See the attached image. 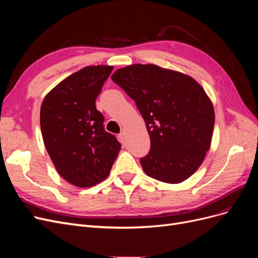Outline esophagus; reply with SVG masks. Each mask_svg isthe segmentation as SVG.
I'll return each mask as SVG.
<instances>
[{"instance_id": "obj_1", "label": "esophagus", "mask_w": 258, "mask_h": 258, "mask_svg": "<svg viewBox=\"0 0 258 258\" xmlns=\"http://www.w3.org/2000/svg\"><path fill=\"white\" fill-rule=\"evenodd\" d=\"M118 140L121 144H124L126 143V135H124L123 132H121V134L118 135Z\"/></svg>"}]
</instances>
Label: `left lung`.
Listing matches in <instances>:
<instances>
[{
	"label": "left lung",
	"instance_id": "8db88e82",
	"mask_svg": "<svg viewBox=\"0 0 258 258\" xmlns=\"http://www.w3.org/2000/svg\"><path fill=\"white\" fill-rule=\"evenodd\" d=\"M115 84L135 100L151 139V150L140 159L144 172L176 184L192 175L212 140V102L192 77L155 64L117 70Z\"/></svg>",
	"mask_w": 258,
	"mask_h": 258
}]
</instances>
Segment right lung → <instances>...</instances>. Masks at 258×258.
Segmentation results:
<instances>
[{
  "label": "right lung",
  "instance_id": "right-lung-1",
  "mask_svg": "<svg viewBox=\"0 0 258 258\" xmlns=\"http://www.w3.org/2000/svg\"><path fill=\"white\" fill-rule=\"evenodd\" d=\"M113 70L86 67L59 83L41 106V130L58 173L79 187L96 185L108 175L120 143L106 132L96 99Z\"/></svg>",
  "mask_w": 258,
  "mask_h": 258
}]
</instances>
